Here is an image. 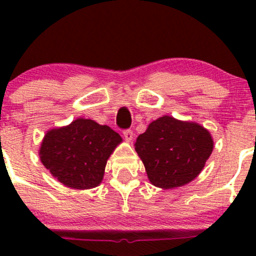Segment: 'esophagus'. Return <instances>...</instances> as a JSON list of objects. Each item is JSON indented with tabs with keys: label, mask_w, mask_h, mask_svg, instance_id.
I'll use <instances>...</instances> for the list:
<instances>
[{
	"label": "esophagus",
	"mask_w": 256,
	"mask_h": 256,
	"mask_svg": "<svg viewBox=\"0 0 256 256\" xmlns=\"http://www.w3.org/2000/svg\"><path fill=\"white\" fill-rule=\"evenodd\" d=\"M124 138H125V140L128 141V142H131V141H132V138H134V132L131 130H124Z\"/></svg>",
	"instance_id": "esophagus-1"
}]
</instances>
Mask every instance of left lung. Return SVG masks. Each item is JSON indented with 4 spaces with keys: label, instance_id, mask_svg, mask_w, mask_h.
<instances>
[{
    "label": "left lung",
    "instance_id": "left-lung-1",
    "mask_svg": "<svg viewBox=\"0 0 256 256\" xmlns=\"http://www.w3.org/2000/svg\"><path fill=\"white\" fill-rule=\"evenodd\" d=\"M135 150L150 182L168 190L187 184L200 174L213 151V140L198 124L162 116L138 136Z\"/></svg>",
    "mask_w": 256,
    "mask_h": 256
}]
</instances>
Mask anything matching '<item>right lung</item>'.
<instances>
[{
  "mask_svg": "<svg viewBox=\"0 0 256 256\" xmlns=\"http://www.w3.org/2000/svg\"><path fill=\"white\" fill-rule=\"evenodd\" d=\"M121 136L106 125L76 118L66 128L44 136L40 154L44 167L66 187H96L104 176L106 161Z\"/></svg>",
  "mask_w": 256,
  "mask_h": 256,
  "instance_id": "right-lung-1",
  "label": "right lung"
}]
</instances>
